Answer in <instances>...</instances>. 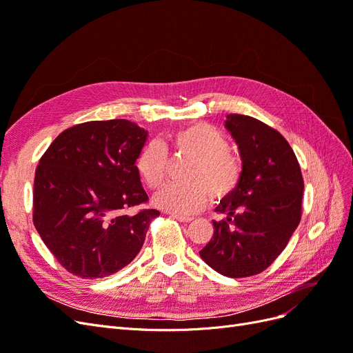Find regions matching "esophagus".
I'll use <instances>...</instances> for the list:
<instances>
[{"instance_id":"34e87169","label":"esophagus","mask_w":353,"mask_h":353,"mask_svg":"<svg viewBox=\"0 0 353 353\" xmlns=\"http://www.w3.org/2000/svg\"><path fill=\"white\" fill-rule=\"evenodd\" d=\"M169 215H170V218H174V219H176V221H179V222H190V221H193V218H191V216L176 215V213H169Z\"/></svg>"}]
</instances>
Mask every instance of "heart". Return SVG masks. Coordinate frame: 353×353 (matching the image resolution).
I'll return each instance as SVG.
<instances>
[{"label":"heart","instance_id":"b5f03b06","mask_svg":"<svg viewBox=\"0 0 353 353\" xmlns=\"http://www.w3.org/2000/svg\"><path fill=\"white\" fill-rule=\"evenodd\" d=\"M179 152L190 153L194 160L184 170L185 181L170 183L154 196V205L176 215L190 216L205 208L210 194L215 200L231 196L237 190L243 168L237 156L230 152V141L218 128L197 122L170 137ZM168 148L159 141H148L137 157V170L150 188L162 185L168 169Z\"/></svg>","mask_w":353,"mask_h":353}]
</instances>
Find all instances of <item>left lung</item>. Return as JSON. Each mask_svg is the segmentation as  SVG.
I'll return each mask as SVG.
<instances>
[{"instance_id": "left-lung-1", "label": "left lung", "mask_w": 353, "mask_h": 353, "mask_svg": "<svg viewBox=\"0 0 353 353\" xmlns=\"http://www.w3.org/2000/svg\"><path fill=\"white\" fill-rule=\"evenodd\" d=\"M225 128L236 140L243 174L234 193L222 199L213 237L199 253L216 272L243 279L276 259L302 216L303 178L294 152L274 128L252 116L231 113Z\"/></svg>"}]
</instances>
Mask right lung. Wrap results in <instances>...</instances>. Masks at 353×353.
I'll return each mask as SVG.
<instances>
[{"mask_svg":"<svg viewBox=\"0 0 353 353\" xmlns=\"http://www.w3.org/2000/svg\"><path fill=\"white\" fill-rule=\"evenodd\" d=\"M147 135L126 119L85 122L63 131L41 157L34 225L70 274L103 279L141 250L159 210H126L148 200L135 166Z\"/></svg>","mask_w":353,"mask_h":353,"instance_id":"1","label":"right lung"}]
</instances>
